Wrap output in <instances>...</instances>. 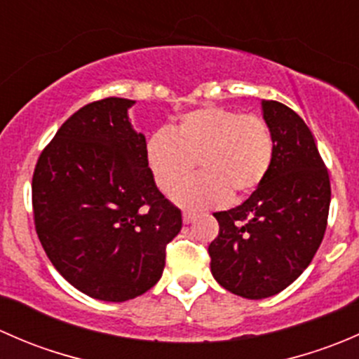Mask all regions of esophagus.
Returning a JSON list of instances; mask_svg holds the SVG:
<instances>
[{
    "label": "esophagus",
    "instance_id": "1",
    "mask_svg": "<svg viewBox=\"0 0 359 359\" xmlns=\"http://www.w3.org/2000/svg\"><path fill=\"white\" fill-rule=\"evenodd\" d=\"M198 219V215L194 212H189V210H186V212L182 213V220H184V224H191V222H194V220Z\"/></svg>",
    "mask_w": 359,
    "mask_h": 359
}]
</instances>
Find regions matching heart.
<instances>
[{
	"instance_id": "obj_1",
	"label": "heart",
	"mask_w": 359,
	"mask_h": 359,
	"mask_svg": "<svg viewBox=\"0 0 359 359\" xmlns=\"http://www.w3.org/2000/svg\"><path fill=\"white\" fill-rule=\"evenodd\" d=\"M273 156V135L260 116L217 106L186 112L175 128L156 130L146 144L147 165L163 193L178 186L198 159L203 173L180 183L173 193V200L187 208L250 194L266 179Z\"/></svg>"
}]
</instances>
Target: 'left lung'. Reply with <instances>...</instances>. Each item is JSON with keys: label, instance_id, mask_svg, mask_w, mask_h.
I'll list each match as a JSON object with an SVG mask.
<instances>
[{"label": "left lung", "instance_id": "left-lung-1", "mask_svg": "<svg viewBox=\"0 0 359 359\" xmlns=\"http://www.w3.org/2000/svg\"><path fill=\"white\" fill-rule=\"evenodd\" d=\"M274 140L266 179L247 201L215 212L219 236L210 269L220 287L266 299L292 285L313 260L327 231L330 177L304 119L276 100H262Z\"/></svg>", "mask_w": 359, "mask_h": 359}]
</instances>
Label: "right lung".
<instances>
[{
    "mask_svg": "<svg viewBox=\"0 0 359 359\" xmlns=\"http://www.w3.org/2000/svg\"><path fill=\"white\" fill-rule=\"evenodd\" d=\"M135 100L107 97L66 119L32 175L41 247L88 297L125 302L161 278L182 213L158 191L146 137L128 121Z\"/></svg>",
    "mask_w": 359,
    "mask_h": 359,
    "instance_id": "obj_1",
    "label": "right lung"
}]
</instances>
